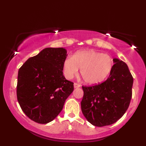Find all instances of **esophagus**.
Returning a JSON list of instances; mask_svg holds the SVG:
<instances>
[{"mask_svg": "<svg viewBox=\"0 0 146 146\" xmlns=\"http://www.w3.org/2000/svg\"><path fill=\"white\" fill-rule=\"evenodd\" d=\"M81 86L80 84H77V83H74V88H80Z\"/></svg>", "mask_w": 146, "mask_h": 146, "instance_id": "esophagus-1", "label": "esophagus"}]
</instances>
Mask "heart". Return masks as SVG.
Segmentation results:
<instances>
[{
    "mask_svg": "<svg viewBox=\"0 0 146 146\" xmlns=\"http://www.w3.org/2000/svg\"><path fill=\"white\" fill-rule=\"evenodd\" d=\"M113 67L110 56L94 50L78 51L72 57L67 58L63 64L66 78H73L80 69L84 81L90 85L102 82L110 74Z\"/></svg>",
    "mask_w": 146,
    "mask_h": 146,
    "instance_id": "1",
    "label": "heart"
}]
</instances>
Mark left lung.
<instances>
[{
  "mask_svg": "<svg viewBox=\"0 0 146 146\" xmlns=\"http://www.w3.org/2000/svg\"><path fill=\"white\" fill-rule=\"evenodd\" d=\"M113 62L114 64L106 80L93 86H82V111L95 126L116 122L126 111L131 101L133 79L128 66L117 58H113Z\"/></svg>",
  "mask_w": 146,
  "mask_h": 146,
  "instance_id": "1",
  "label": "left lung"
}]
</instances>
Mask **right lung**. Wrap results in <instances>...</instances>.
I'll return each mask as SVG.
<instances>
[{
	"label": "right lung",
	"instance_id": "add662e5",
	"mask_svg": "<svg viewBox=\"0 0 146 146\" xmlns=\"http://www.w3.org/2000/svg\"><path fill=\"white\" fill-rule=\"evenodd\" d=\"M67 56L64 48H46L20 68L18 102L23 112L35 122L47 123L54 119L74 90V83L63 75Z\"/></svg>",
	"mask_w": 146,
	"mask_h": 146
}]
</instances>
